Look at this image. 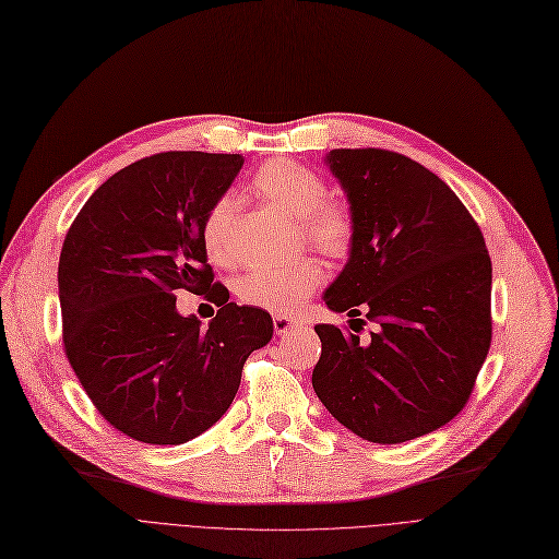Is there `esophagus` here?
Here are the masks:
<instances>
[{
	"label": "esophagus",
	"instance_id": "esophagus-1",
	"mask_svg": "<svg viewBox=\"0 0 559 559\" xmlns=\"http://www.w3.org/2000/svg\"><path fill=\"white\" fill-rule=\"evenodd\" d=\"M301 326H304V321H299L295 317H283V314L274 317V331H276V335H289V333H295Z\"/></svg>",
	"mask_w": 559,
	"mask_h": 559
}]
</instances>
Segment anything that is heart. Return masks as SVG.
I'll list each match as a JSON object with an SVG mask.
<instances>
[{
    "mask_svg": "<svg viewBox=\"0 0 559 559\" xmlns=\"http://www.w3.org/2000/svg\"><path fill=\"white\" fill-rule=\"evenodd\" d=\"M251 190L274 211L297 219L306 240L329 255L348 249L354 224L344 205L324 201L326 186L321 176L304 165L272 160L262 165L251 179ZM238 201L222 194L213 201L201 224V242L215 262H233V224ZM321 281V267L314 258H301L285 267H258L238 283V297L255 308L274 314L295 312Z\"/></svg>",
    "mask_w": 559,
    "mask_h": 559,
    "instance_id": "b5f03b06",
    "label": "heart"
}]
</instances>
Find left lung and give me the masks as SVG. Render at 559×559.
<instances>
[{"label": "left lung", "mask_w": 559, "mask_h": 559, "mask_svg": "<svg viewBox=\"0 0 559 559\" xmlns=\"http://www.w3.org/2000/svg\"><path fill=\"white\" fill-rule=\"evenodd\" d=\"M324 163L354 224L324 301L378 331L360 342L314 326L312 388L350 432L401 444L449 424L474 390L491 342V260L474 217L424 165L385 150H333Z\"/></svg>", "instance_id": "1"}]
</instances>
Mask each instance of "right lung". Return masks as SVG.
Instances as JSON below:
<instances>
[{
  "instance_id": "obj_1",
  "label": "right lung",
  "mask_w": 559,
  "mask_h": 559,
  "mask_svg": "<svg viewBox=\"0 0 559 559\" xmlns=\"http://www.w3.org/2000/svg\"><path fill=\"white\" fill-rule=\"evenodd\" d=\"M240 154L167 152L95 190L58 262L68 360L102 417L144 444H186L215 426L242 367L274 335L270 312L228 304L213 284L201 224L226 194ZM179 288L221 310L203 330L175 310Z\"/></svg>"
}]
</instances>
